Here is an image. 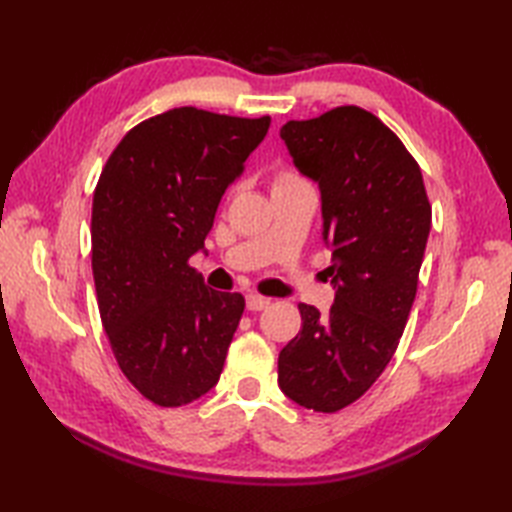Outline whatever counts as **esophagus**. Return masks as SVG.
Instances as JSON below:
<instances>
[{
  "label": "esophagus",
  "instance_id": "1",
  "mask_svg": "<svg viewBox=\"0 0 512 512\" xmlns=\"http://www.w3.org/2000/svg\"><path fill=\"white\" fill-rule=\"evenodd\" d=\"M268 306H270V299L268 297L257 295V292H248V295H246V308L250 312H259V310H264Z\"/></svg>",
  "mask_w": 512,
  "mask_h": 512
}]
</instances>
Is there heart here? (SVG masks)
<instances>
[{
	"mask_svg": "<svg viewBox=\"0 0 512 512\" xmlns=\"http://www.w3.org/2000/svg\"><path fill=\"white\" fill-rule=\"evenodd\" d=\"M297 180H303V178L297 176V173H292V171H279L275 176L273 187H279V184H288V182H297Z\"/></svg>",
	"mask_w": 512,
	"mask_h": 512,
	"instance_id": "heart-1",
	"label": "heart"
}]
</instances>
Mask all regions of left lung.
<instances>
[{"instance_id": "1", "label": "left lung", "mask_w": 512, "mask_h": 512, "mask_svg": "<svg viewBox=\"0 0 512 512\" xmlns=\"http://www.w3.org/2000/svg\"><path fill=\"white\" fill-rule=\"evenodd\" d=\"M281 138L303 176L319 182L328 314L299 303L301 330L279 352V387L297 405L334 413L385 372L416 299L431 228L418 162L372 112L334 107L288 121Z\"/></svg>"}]
</instances>
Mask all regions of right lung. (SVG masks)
I'll use <instances>...</instances> for the list:
<instances>
[{
  "mask_svg": "<svg viewBox=\"0 0 512 512\" xmlns=\"http://www.w3.org/2000/svg\"><path fill=\"white\" fill-rule=\"evenodd\" d=\"M270 116L176 107L138 123L107 158L92 202V273L116 363L158 407L220 380L246 301L189 266L217 204L262 143Z\"/></svg>",
  "mask_w": 512,
  "mask_h": 512,
  "instance_id": "1",
  "label": "right lung"
}]
</instances>
